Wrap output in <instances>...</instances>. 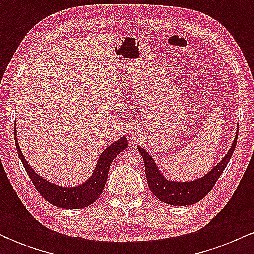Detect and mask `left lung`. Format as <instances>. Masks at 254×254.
<instances>
[{"instance_id": "obj_1", "label": "left lung", "mask_w": 254, "mask_h": 254, "mask_svg": "<svg viewBox=\"0 0 254 254\" xmlns=\"http://www.w3.org/2000/svg\"><path fill=\"white\" fill-rule=\"evenodd\" d=\"M237 141L238 135L235 137L228 154L224 156V159L216 167L212 168L208 174H205L200 179L190 183H174L166 179L157 170L155 162L149 154L143 148L138 147L139 153L143 157L145 177H147L148 186H149L150 191L153 192V194L157 199L166 204H171V205H191V204L199 202L211 191L217 179L223 173L224 168L228 165L230 157H232L235 147H237Z\"/></svg>"}]
</instances>
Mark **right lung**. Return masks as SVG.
Instances as JSON below:
<instances>
[{
	"label": "right lung",
	"instance_id": "add662e5",
	"mask_svg": "<svg viewBox=\"0 0 254 254\" xmlns=\"http://www.w3.org/2000/svg\"><path fill=\"white\" fill-rule=\"evenodd\" d=\"M14 132H15L14 136H15L17 154L21 159V162L24 165L26 172H27L28 177L31 178L32 183L36 186L37 191L39 192L40 196L44 199L48 200L52 205L63 209H83L94 203L100 197L101 192L104 191L112 161L119 153H122L129 145L127 139L125 137H122L118 141L113 142L110 147H107L103 151L97 167H95L94 173L92 174V177L86 183H83L80 186H76V188H62V186L46 182L45 179L38 176L36 172L32 170L31 166L28 165V162L26 161L24 155H22L21 150H20L15 127H14Z\"/></svg>",
	"mask_w": 254,
	"mask_h": 254
}]
</instances>
